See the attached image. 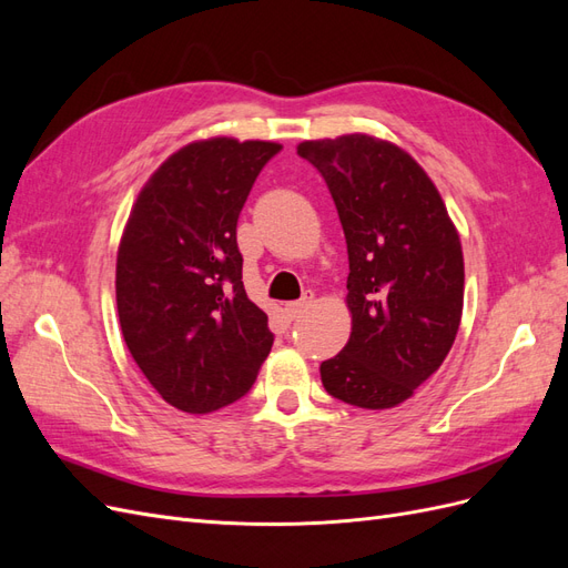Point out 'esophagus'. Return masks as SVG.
<instances>
[{"instance_id":"34e87169","label":"esophagus","mask_w":568,"mask_h":568,"mask_svg":"<svg viewBox=\"0 0 568 568\" xmlns=\"http://www.w3.org/2000/svg\"><path fill=\"white\" fill-rule=\"evenodd\" d=\"M313 301H315V294H313V291H305L301 301H291V303H286L284 311H286V315H288V317H298L301 313H305L307 307L313 305Z\"/></svg>"}]
</instances>
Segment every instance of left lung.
Masks as SVG:
<instances>
[{
    "instance_id": "8db88e82",
    "label": "left lung",
    "mask_w": 568,
    "mask_h": 568,
    "mask_svg": "<svg viewBox=\"0 0 568 568\" xmlns=\"http://www.w3.org/2000/svg\"><path fill=\"white\" fill-rule=\"evenodd\" d=\"M329 186L348 244L351 338L320 365L334 398L388 409L450 353L464 303L459 234L407 151L369 134L301 142Z\"/></svg>"
}]
</instances>
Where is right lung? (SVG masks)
Listing matches in <instances>:
<instances>
[{
	"instance_id": "obj_1",
	"label": "right lung",
	"mask_w": 568,
	"mask_h": 568,
	"mask_svg": "<svg viewBox=\"0 0 568 568\" xmlns=\"http://www.w3.org/2000/svg\"><path fill=\"white\" fill-rule=\"evenodd\" d=\"M274 142L232 136L175 151L136 196L115 263L118 317L161 398L209 415L246 395L272 348L242 282L236 220Z\"/></svg>"
}]
</instances>
